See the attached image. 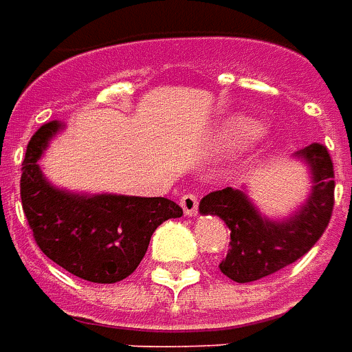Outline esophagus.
<instances>
[{
    "mask_svg": "<svg viewBox=\"0 0 352 352\" xmlns=\"http://www.w3.org/2000/svg\"><path fill=\"white\" fill-rule=\"evenodd\" d=\"M180 206L184 208L186 216H195L197 208H199V199H197L195 193H186L180 199Z\"/></svg>",
    "mask_w": 352,
    "mask_h": 352,
    "instance_id": "esophagus-1",
    "label": "esophagus"
}]
</instances>
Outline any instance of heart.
Masks as SVG:
<instances>
[{"instance_id":"heart-1","label":"heart","mask_w":352,"mask_h":352,"mask_svg":"<svg viewBox=\"0 0 352 352\" xmlns=\"http://www.w3.org/2000/svg\"><path fill=\"white\" fill-rule=\"evenodd\" d=\"M265 136V126L246 116H233L223 119L214 132L212 142L221 149H246L256 146Z\"/></svg>"}]
</instances>
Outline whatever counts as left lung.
Listing matches in <instances>:
<instances>
[{
    "mask_svg": "<svg viewBox=\"0 0 352 352\" xmlns=\"http://www.w3.org/2000/svg\"><path fill=\"white\" fill-rule=\"evenodd\" d=\"M296 157L307 163L311 195L296 214L269 220L241 189L212 191L199 204L201 214L220 216L231 231L229 250L220 271L235 283H254L305 256L328 228L333 210V163L322 144H311Z\"/></svg>",
    "mask_w": 352,
    "mask_h": 352,
    "instance_id": "left-lung-1",
    "label": "left lung"
}]
</instances>
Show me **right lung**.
<instances>
[{"label":"right lung","instance_id":"1","mask_svg":"<svg viewBox=\"0 0 352 352\" xmlns=\"http://www.w3.org/2000/svg\"><path fill=\"white\" fill-rule=\"evenodd\" d=\"M60 129L56 121L45 123L28 142L21 176L24 216L37 246L56 265L89 283H119L140 265L153 231L184 210L164 197L77 195L51 186L37 161Z\"/></svg>","mask_w":352,"mask_h":352}]
</instances>
